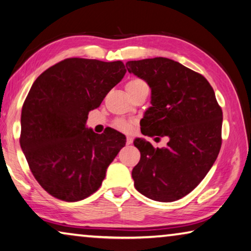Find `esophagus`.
Here are the masks:
<instances>
[{"mask_svg":"<svg viewBox=\"0 0 251 251\" xmlns=\"http://www.w3.org/2000/svg\"><path fill=\"white\" fill-rule=\"evenodd\" d=\"M126 144H131L133 142V138L132 137H126Z\"/></svg>","mask_w":251,"mask_h":251,"instance_id":"34e87169","label":"esophagus"}]
</instances>
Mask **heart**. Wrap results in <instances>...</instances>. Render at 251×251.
I'll return each instance as SVG.
<instances>
[{
  "instance_id": "1",
  "label": "heart",
  "mask_w": 251,
  "mask_h": 251,
  "mask_svg": "<svg viewBox=\"0 0 251 251\" xmlns=\"http://www.w3.org/2000/svg\"><path fill=\"white\" fill-rule=\"evenodd\" d=\"M142 87H148L147 82L142 80V79L135 78L126 83V92H130V91L137 90L139 88H142ZM114 126L120 131H122V132L130 133L133 131V123L128 120H123V119H117V120L114 121Z\"/></svg>"
}]
</instances>
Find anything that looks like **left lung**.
Instances as JSON below:
<instances>
[{
    "mask_svg": "<svg viewBox=\"0 0 251 251\" xmlns=\"http://www.w3.org/2000/svg\"><path fill=\"white\" fill-rule=\"evenodd\" d=\"M126 66L151 88L152 107L142 119V134L169 138L162 149L134 140L141 153L132 170L134 186L153 201H177L199 185L217 159L222 108L207 79L177 61L155 57Z\"/></svg>",
    "mask_w": 251,
    "mask_h": 251,
    "instance_id": "1",
    "label": "left lung"
}]
</instances>
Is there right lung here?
Masks as SVG:
<instances>
[{
	"label": "right lung",
	"mask_w": 251,
	"mask_h": 251,
	"mask_svg": "<svg viewBox=\"0 0 251 251\" xmlns=\"http://www.w3.org/2000/svg\"><path fill=\"white\" fill-rule=\"evenodd\" d=\"M126 73L121 60L67 58L34 81L22 108L20 144L48 194L77 201L101 186L126 137L111 128L97 134L85 125Z\"/></svg>",
	"instance_id": "add662e5"
}]
</instances>
